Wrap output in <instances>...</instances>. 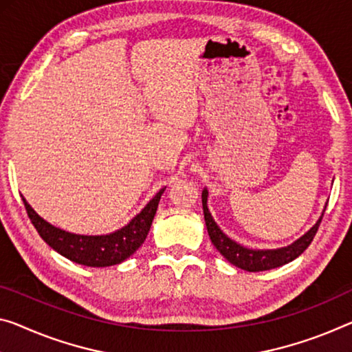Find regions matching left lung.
Listing matches in <instances>:
<instances>
[{
  "instance_id": "obj_1",
  "label": "left lung",
  "mask_w": 352,
  "mask_h": 352,
  "mask_svg": "<svg viewBox=\"0 0 352 352\" xmlns=\"http://www.w3.org/2000/svg\"><path fill=\"white\" fill-rule=\"evenodd\" d=\"M201 201H203L204 221H206V228L214 247L221 253V256L228 259L232 266L244 269L247 272H261V270H269L293 261V259L299 256L300 253H304L305 248L311 244L313 237H315L318 228H320V223L324 215V214L321 215L320 220H318L316 223L300 237V239H297L288 247L275 248V250H252V248L242 247L241 244H237V242L230 239V237L219 228L208 209L206 188H204L201 193Z\"/></svg>"
}]
</instances>
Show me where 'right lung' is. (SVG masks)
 Masks as SVG:
<instances>
[{"instance_id":"1","label":"right lung","mask_w":352,"mask_h":352,"mask_svg":"<svg viewBox=\"0 0 352 352\" xmlns=\"http://www.w3.org/2000/svg\"><path fill=\"white\" fill-rule=\"evenodd\" d=\"M165 188H160L159 193L146 204L144 209L138 215L129 221L121 230L110 234L102 236H83L74 234L64 230H59L41 217L39 214L32 209L26 199L23 198V204L31 223L39 232L53 250L59 255L70 259V261L83 264L89 267H107L115 266L122 263L143 244L146 236H148L151 225H153L155 210H157L162 193Z\"/></svg>"}]
</instances>
